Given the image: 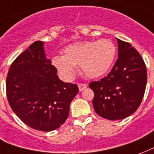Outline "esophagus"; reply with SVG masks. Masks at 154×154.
Instances as JSON below:
<instances>
[{"label":"esophagus","mask_w":154,"mask_h":154,"mask_svg":"<svg viewBox=\"0 0 154 154\" xmlns=\"http://www.w3.org/2000/svg\"><path fill=\"white\" fill-rule=\"evenodd\" d=\"M78 87L79 88V91H83L87 88V84H85V83H79Z\"/></svg>","instance_id":"esophagus-1"}]
</instances>
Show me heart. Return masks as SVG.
Masks as SVG:
<instances>
[{"label": "heart", "instance_id": "1", "mask_svg": "<svg viewBox=\"0 0 154 154\" xmlns=\"http://www.w3.org/2000/svg\"><path fill=\"white\" fill-rule=\"evenodd\" d=\"M115 55V45L108 39H100L71 44L63 49V56H54L51 63L66 79L73 77L77 65L86 76L97 78L110 68Z\"/></svg>", "mask_w": 154, "mask_h": 154}]
</instances>
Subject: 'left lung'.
Here are the masks:
<instances>
[{
	"label": "left lung",
	"mask_w": 154,
	"mask_h": 154,
	"mask_svg": "<svg viewBox=\"0 0 154 154\" xmlns=\"http://www.w3.org/2000/svg\"><path fill=\"white\" fill-rule=\"evenodd\" d=\"M118 42V58L108 75L89 83L94 91L93 107L101 117L125 119L139 108L145 94L147 71L145 62L130 43Z\"/></svg>",
	"instance_id": "1"
}]
</instances>
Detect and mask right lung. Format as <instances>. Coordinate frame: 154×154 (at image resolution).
Listing matches in <instances>:
<instances>
[{"mask_svg":"<svg viewBox=\"0 0 154 154\" xmlns=\"http://www.w3.org/2000/svg\"><path fill=\"white\" fill-rule=\"evenodd\" d=\"M43 45L34 42L13 62L6 95L13 111L26 125L50 132L66 120L79 88L58 79L56 68L46 58Z\"/></svg>","mask_w":154,"mask_h":154,"instance_id":"right-lung-1","label":"right lung"}]
</instances>
